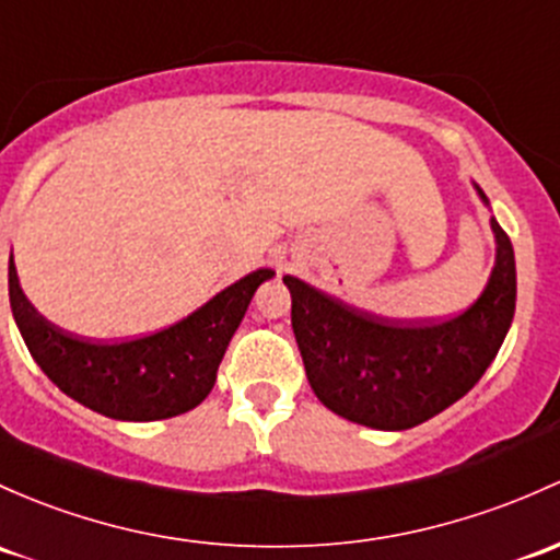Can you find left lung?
Segmentation results:
<instances>
[{"label": "left lung", "instance_id": "obj_1", "mask_svg": "<svg viewBox=\"0 0 560 560\" xmlns=\"http://www.w3.org/2000/svg\"><path fill=\"white\" fill-rule=\"evenodd\" d=\"M472 187L491 209L486 192ZM491 231L497 260L480 298L434 325H388L284 276L305 375L325 408L362 427L402 432L443 413L478 384L515 316V252L493 217Z\"/></svg>", "mask_w": 560, "mask_h": 560}]
</instances>
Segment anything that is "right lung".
Here are the masks:
<instances>
[{
    "label": "right lung",
    "mask_w": 560,
    "mask_h": 560,
    "mask_svg": "<svg viewBox=\"0 0 560 560\" xmlns=\"http://www.w3.org/2000/svg\"><path fill=\"white\" fill-rule=\"evenodd\" d=\"M270 268L233 281L201 308L161 332L122 343L72 338L37 314L10 255V308L26 349L67 397L117 421H158L187 413L209 397L217 368Z\"/></svg>",
    "instance_id": "1"
}]
</instances>
